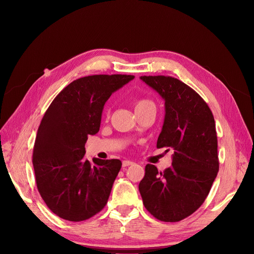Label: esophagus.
<instances>
[{"label":"esophagus","instance_id":"obj_1","mask_svg":"<svg viewBox=\"0 0 254 254\" xmlns=\"http://www.w3.org/2000/svg\"><path fill=\"white\" fill-rule=\"evenodd\" d=\"M132 164H134V163L130 162V161H124L123 162V167L126 168V167H128V166H131Z\"/></svg>","mask_w":254,"mask_h":254}]
</instances>
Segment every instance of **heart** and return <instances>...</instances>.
<instances>
[{
  "instance_id": "obj_1",
  "label": "heart",
  "mask_w": 254,
  "mask_h": 254,
  "mask_svg": "<svg viewBox=\"0 0 254 254\" xmlns=\"http://www.w3.org/2000/svg\"><path fill=\"white\" fill-rule=\"evenodd\" d=\"M148 106H153V103L147 99H141L135 103V110H139V109L145 108V107H148Z\"/></svg>"
}]
</instances>
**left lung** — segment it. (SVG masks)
Returning a JSON list of instances; mask_svg holds the SVG:
<instances>
[{"label":"left lung","instance_id":"left-lung-1","mask_svg":"<svg viewBox=\"0 0 254 254\" xmlns=\"http://www.w3.org/2000/svg\"><path fill=\"white\" fill-rule=\"evenodd\" d=\"M165 100V120L156 147L174 150L164 172L146 165L139 184L143 204L156 219L180 221L191 215L211 190L219 170L214 117L191 87L170 76H141Z\"/></svg>","mask_w":254,"mask_h":254}]
</instances>
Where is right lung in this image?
<instances>
[{
    "label": "right lung",
    "instance_id": "add662e5",
    "mask_svg": "<svg viewBox=\"0 0 254 254\" xmlns=\"http://www.w3.org/2000/svg\"><path fill=\"white\" fill-rule=\"evenodd\" d=\"M132 75H91L65 86L46 110L33 150L37 189L63 219L83 221L108 202L119 159L84 157L88 135L100 129L104 105Z\"/></svg>",
    "mask_w": 254,
    "mask_h": 254
}]
</instances>
